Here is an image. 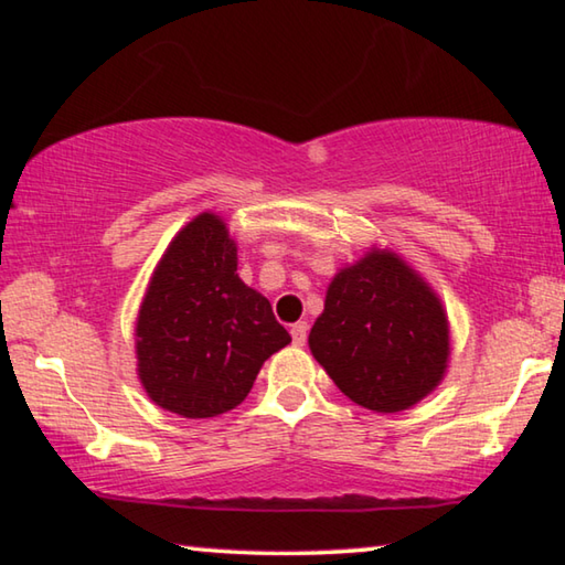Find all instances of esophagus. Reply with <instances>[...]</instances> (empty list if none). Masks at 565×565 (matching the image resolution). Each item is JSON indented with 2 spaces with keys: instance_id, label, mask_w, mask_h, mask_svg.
<instances>
[{
  "instance_id": "esophagus-1",
  "label": "esophagus",
  "mask_w": 565,
  "mask_h": 565,
  "mask_svg": "<svg viewBox=\"0 0 565 565\" xmlns=\"http://www.w3.org/2000/svg\"><path fill=\"white\" fill-rule=\"evenodd\" d=\"M306 333H309V327H306V321L294 323V327H291L294 347H303V343H306Z\"/></svg>"
}]
</instances>
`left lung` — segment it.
<instances>
[{
    "label": "left lung",
    "instance_id": "obj_1",
    "mask_svg": "<svg viewBox=\"0 0 565 565\" xmlns=\"http://www.w3.org/2000/svg\"><path fill=\"white\" fill-rule=\"evenodd\" d=\"M309 349L353 404L398 414L444 381L451 329L424 276L391 248L371 246L331 279Z\"/></svg>",
    "mask_w": 565,
    "mask_h": 565
}]
</instances>
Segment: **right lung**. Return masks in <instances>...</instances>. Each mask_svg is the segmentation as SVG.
Segmentation results:
<instances>
[{
  "mask_svg": "<svg viewBox=\"0 0 565 565\" xmlns=\"http://www.w3.org/2000/svg\"><path fill=\"white\" fill-rule=\"evenodd\" d=\"M226 222L202 212L171 238L139 306L137 374L157 406L181 418L236 408L264 361L291 343L271 303L236 274Z\"/></svg>",
  "mask_w": 565,
  "mask_h": 565,
  "instance_id": "obj_1",
  "label": "right lung"
}]
</instances>
